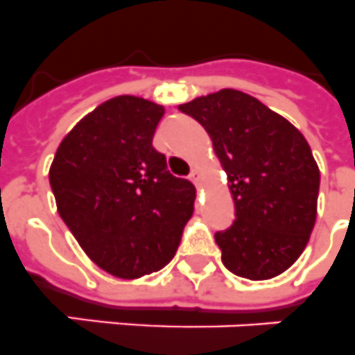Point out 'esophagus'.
<instances>
[{"label": "esophagus", "mask_w": 355, "mask_h": 355, "mask_svg": "<svg viewBox=\"0 0 355 355\" xmlns=\"http://www.w3.org/2000/svg\"><path fill=\"white\" fill-rule=\"evenodd\" d=\"M189 178H191V182H195V184L200 182V178H202V171H200V169L193 168V171H191V175H189Z\"/></svg>", "instance_id": "esophagus-1"}]
</instances>
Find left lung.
Masks as SVG:
<instances>
[{"label":"left lung","instance_id":"obj_1","mask_svg":"<svg viewBox=\"0 0 355 355\" xmlns=\"http://www.w3.org/2000/svg\"><path fill=\"white\" fill-rule=\"evenodd\" d=\"M178 110L204 126L234 202V222L214 240L236 276L269 279L287 270L315 223L320 169L287 119L243 92L220 90Z\"/></svg>","mask_w":355,"mask_h":355}]
</instances>
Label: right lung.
Wrapping results in <instances>:
<instances>
[{
  "label": "right lung",
  "mask_w": 355,
  "mask_h": 355,
  "mask_svg": "<svg viewBox=\"0 0 355 355\" xmlns=\"http://www.w3.org/2000/svg\"><path fill=\"white\" fill-rule=\"evenodd\" d=\"M164 106L133 95L77 122L50 166L58 211L95 265L122 279L168 265L191 218L195 186L153 148Z\"/></svg>",
  "instance_id": "add662e5"
}]
</instances>
